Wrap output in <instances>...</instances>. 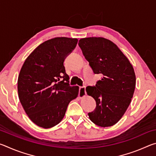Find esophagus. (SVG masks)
Returning a JSON list of instances; mask_svg holds the SVG:
<instances>
[{
  "mask_svg": "<svg viewBox=\"0 0 156 156\" xmlns=\"http://www.w3.org/2000/svg\"><path fill=\"white\" fill-rule=\"evenodd\" d=\"M85 86L81 87L79 88V93L78 96L80 98H83L84 96H86V91H85Z\"/></svg>",
  "mask_w": 156,
  "mask_h": 156,
  "instance_id": "esophagus-1",
  "label": "esophagus"
}]
</instances>
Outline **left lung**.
I'll use <instances>...</instances> for the list:
<instances>
[{
  "label": "left lung",
  "mask_w": 156,
  "mask_h": 156,
  "mask_svg": "<svg viewBox=\"0 0 156 156\" xmlns=\"http://www.w3.org/2000/svg\"><path fill=\"white\" fill-rule=\"evenodd\" d=\"M78 45L94 73L102 76L96 86L86 87L96 102L89 117L98 126H113L122 117L133 98L136 87L133 66L118 46L106 38H82Z\"/></svg>",
  "instance_id": "left-lung-1"
}]
</instances>
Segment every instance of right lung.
<instances>
[{
	"label": "right lung",
	"instance_id": "add662e5",
	"mask_svg": "<svg viewBox=\"0 0 156 156\" xmlns=\"http://www.w3.org/2000/svg\"><path fill=\"white\" fill-rule=\"evenodd\" d=\"M78 39L57 37L44 42L31 53L18 78V97L28 117L48 129L64 118L68 105L78 95L69 85L64 61L76 48Z\"/></svg>",
	"mask_w": 156,
	"mask_h": 156
}]
</instances>
